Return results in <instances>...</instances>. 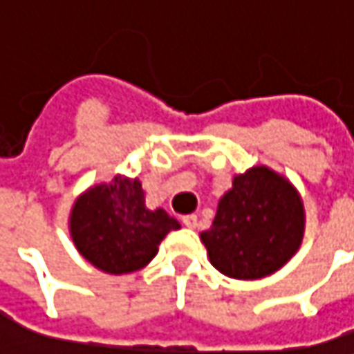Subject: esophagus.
I'll use <instances>...</instances> for the list:
<instances>
[{
	"label": "esophagus",
	"mask_w": 354,
	"mask_h": 354,
	"mask_svg": "<svg viewBox=\"0 0 354 354\" xmlns=\"http://www.w3.org/2000/svg\"><path fill=\"white\" fill-rule=\"evenodd\" d=\"M181 221H183V225H187V227H191V230H193V227H197V215H193V214L183 215V217H181Z\"/></svg>",
	"instance_id": "obj_1"
}]
</instances>
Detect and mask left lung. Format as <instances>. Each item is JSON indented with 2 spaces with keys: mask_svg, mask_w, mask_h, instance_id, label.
I'll list each match as a JSON object with an SVG mask.
<instances>
[{
  "mask_svg": "<svg viewBox=\"0 0 354 354\" xmlns=\"http://www.w3.org/2000/svg\"><path fill=\"white\" fill-rule=\"evenodd\" d=\"M302 236L304 205L298 191L286 177L258 165L234 177L201 241L221 274L258 280L286 264Z\"/></svg>",
  "mask_w": 354,
  "mask_h": 354,
  "instance_id": "left-lung-1",
  "label": "left lung"
}]
</instances>
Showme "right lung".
Instances as JSON below:
<instances>
[{"instance_id":"add662e5","label":"right lung","mask_w":354,"mask_h":354,"mask_svg":"<svg viewBox=\"0 0 354 354\" xmlns=\"http://www.w3.org/2000/svg\"><path fill=\"white\" fill-rule=\"evenodd\" d=\"M179 221L165 209H147L139 179L116 175L84 191L70 212V236L90 264L106 274H129L149 264Z\"/></svg>"}]
</instances>
